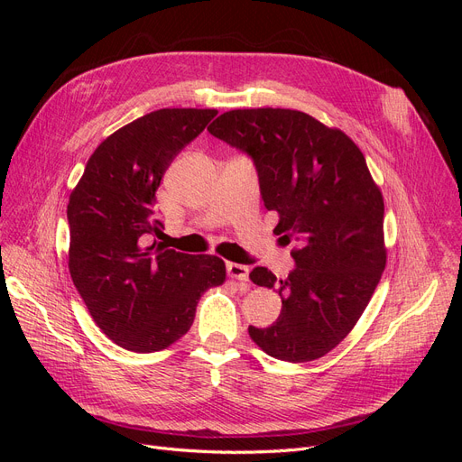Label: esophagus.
I'll use <instances>...</instances> for the list:
<instances>
[{
  "mask_svg": "<svg viewBox=\"0 0 462 462\" xmlns=\"http://www.w3.org/2000/svg\"><path fill=\"white\" fill-rule=\"evenodd\" d=\"M227 275L236 279V282L246 285L248 283V265L245 263H235V262H227Z\"/></svg>",
  "mask_w": 462,
  "mask_h": 462,
  "instance_id": "esophagus-1",
  "label": "esophagus"
}]
</instances>
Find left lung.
Returning a JSON list of instances; mask_svg holds the SVG:
<instances>
[{
	"mask_svg": "<svg viewBox=\"0 0 462 462\" xmlns=\"http://www.w3.org/2000/svg\"><path fill=\"white\" fill-rule=\"evenodd\" d=\"M208 131L253 160L263 206L279 214L275 233L299 245L287 279L250 272L282 297V314L250 326V337L279 360L324 356L355 328L385 268L383 199L365 156L297 109H233Z\"/></svg>",
	"mask_w": 462,
	"mask_h": 462,
	"instance_id": "8db88e82",
	"label": "left lung"
}]
</instances>
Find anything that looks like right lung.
Listing matches in <instances>:
<instances>
[{
  "label": "right lung",
  "instance_id": "right-lung-1",
  "mask_svg": "<svg viewBox=\"0 0 462 462\" xmlns=\"http://www.w3.org/2000/svg\"><path fill=\"white\" fill-rule=\"evenodd\" d=\"M216 109H158L94 150L67 206L69 272L94 321L134 353L170 346L190 329L202 292L226 282L217 256L151 241L163 229L156 190L177 153Z\"/></svg>",
  "mask_w": 462,
  "mask_h": 462
}]
</instances>
